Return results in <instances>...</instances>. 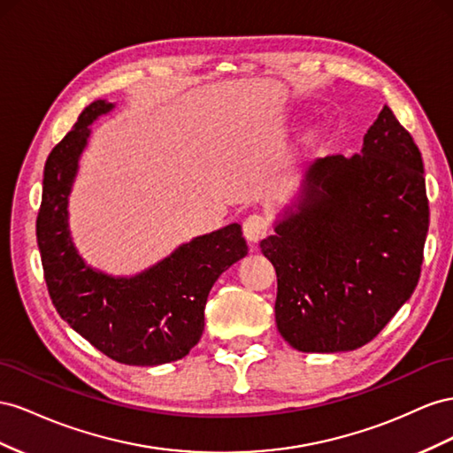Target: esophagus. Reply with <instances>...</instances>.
I'll use <instances>...</instances> for the list:
<instances>
[{
  "instance_id": "34e87169",
  "label": "esophagus",
  "mask_w": 453,
  "mask_h": 453,
  "mask_svg": "<svg viewBox=\"0 0 453 453\" xmlns=\"http://www.w3.org/2000/svg\"><path fill=\"white\" fill-rule=\"evenodd\" d=\"M269 231V219L262 214H250L242 224V234L250 244L260 242Z\"/></svg>"
}]
</instances>
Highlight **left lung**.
<instances>
[{
    "mask_svg": "<svg viewBox=\"0 0 453 453\" xmlns=\"http://www.w3.org/2000/svg\"><path fill=\"white\" fill-rule=\"evenodd\" d=\"M429 231L423 159L383 106L360 153L307 166L260 247L277 271L275 320L303 353L376 338L418 287Z\"/></svg>",
    "mask_w": 453,
    "mask_h": 453,
    "instance_id": "1",
    "label": "left lung"
}]
</instances>
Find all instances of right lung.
Returning a JSON list of instances; mask_svg holds the SVG:
<instances>
[{
  "label": "right lung",
  "instance_id": "right-lung-1",
  "mask_svg": "<svg viewBox=\"0 0 453 453\" xmlns=\"http://www.w3.org/2000/svg\"><path fill=\"white\" fill-rule=\"evenodd\" d=\"M115 108L88 104L49 153L35 234L49 296L58 315L98 351L123 365L159 366L186 357L204 330V305L218 277L249 254L241 224L180 244L131 277L90 267L77 252L68 203L90 125Z\"/></svg>",
  "mask_w": 453,
  "mask_h": 453
}]
</instances>
